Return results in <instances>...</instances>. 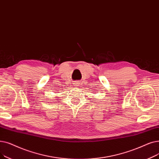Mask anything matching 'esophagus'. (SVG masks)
I'll use <instances>...</instances> for the list:
<instances>
[{
    "mask_svg": "<svg viewBox=\"0 0 159 159\" xmlns=\"http://www.w3.org/2000/svg\"><path fill=\"white\" fill-rule=\"evenodd\" d=\"M74 86L78 87V86H79V83H78V82H75V83H74Z\"/></svg>",
    "mask_w": 159,
    "mask_h": 159,
    "instance_id": "esophagus-1",
    "label": "esophagus"
}]
</instances>
